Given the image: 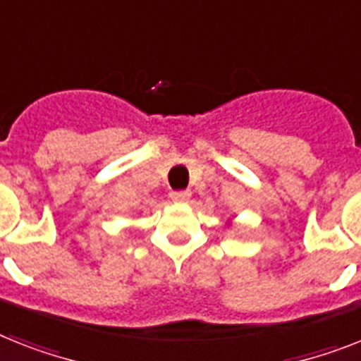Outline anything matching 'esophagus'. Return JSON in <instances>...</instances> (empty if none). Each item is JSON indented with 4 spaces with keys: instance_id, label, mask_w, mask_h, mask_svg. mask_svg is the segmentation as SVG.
Returning a JSON list of instances; mask_svg holds the SVG:
<instances>
[{
    "instance_id": "1",
    "label": "esophagus",
    "mask_w": 361,
    "mask_h": 361,
    "mask_svg": "<svg viewBox=\"0 0 361 361\" xmlns=\"http://www.w3.org/2000/svg\"><path fill=\"white\" fill-rule=\"evenodd\" d=\"M169 197L175 202H186L190 199V192L188 190H177V192L169 193Z\"/></svg>"
}]
</instances>
